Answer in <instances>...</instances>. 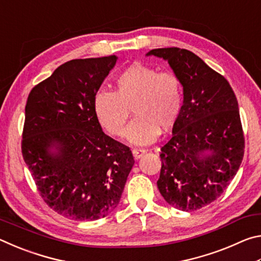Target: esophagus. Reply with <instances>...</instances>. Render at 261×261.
<instances>
[{"label":"esophagus","mask_w":261,"mask_h":261,"mask_svg":"<svg viewBox=\"0 0 261 261\" xmlns=\"http://www.w3.org/2000/svg\"><path fill=\"white\" fill-rule=\"evenodd\" d=\"M146 152H147L146 149H144V148H134V149H132V154H134V156H135L136 160H138V159H140Z\"/></svg>","instance_id":"34e87169"}]
</instances>
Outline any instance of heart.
<instances>
[{
  "mask_svg": "<svg viewBox=\"0 0 261 261\" xmlns=\"http://www.w3.org/2000/svg\"><path fill=\"white\" fill-rule=\"evenodd\" d=\"M130 109L136 118L127 126L126 139L136 145L153 143L160 129L169 130L179 116L182 86L178 77L136 62L115 79V92L99 91L93 98L96 120L114 137L124 132Z\"/></svg>",
  "mask_w": 261,
  "mask_h": 261,
  "instance_id": "obj_1",
  "label": "heart"
}]
</instances>
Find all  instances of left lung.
Wrapping results in <instances>:
<instances>
[{"mask_svg": "<svg viewBox=\"0 0 261 261\" xmlns=\"http://www.w3.org/2000/svg\"><path fill=\"white\" fill-rule=\"evenodd\" d=\"M146 56L167 61L183 86L173 136L161 147L159 191L175 208L197 211L218 199L240 169L244 135L236 95L192 51L158 48Z\"/></svg>", "mask_w": 261, "mask_h": 261, "instance_id": "8db88e82", "label": "left lung"}]
</instances>
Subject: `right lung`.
<instances>
[{
    "mask_svg": "<svg viewBox=\"0 0 261 261\" xmlns=\"http://www.w3.org/2000/svg\"><path fill=\"white\" fill-rule=\"evenodd\" d=\"M116 61L71 60L29 94L21 153L43 200L65 218L94 221L112 213L135 165L130 148L105 134L93 110Z\"/></svg>",
    "mask_w": 261,
    "mask_h": 261,
    "instance_id": "add662e5",
    "label": "right lung"
}]
</instances>
